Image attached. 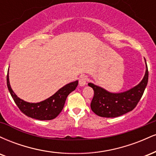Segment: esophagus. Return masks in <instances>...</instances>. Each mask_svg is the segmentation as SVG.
Segmentation results:
<instances>
[{"instance_id":"1","label":"esophagus","mask_w":156,"mask_h":156,"mask_svg":"<svg viewBox=\"0 0 156 156\" xmlns=\"http://www.w3.org/2000/svg\"><path fill=\"white\" fill-rule=\"evenodd\" d=\"M87 81H88V78H87V76H83L80 77L79 79V84L80 87H83V86H85L86 84H87Z\"/></svg>"}]
</instances>
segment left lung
I'll list each match as a JSON object with an SVG mask.
<instances>
[{"label":"left lung","instance_id":"obj_1","mask_svg":"<svg viewBox=\"0 0 156 156\" xmlns=\"http://www.w3.org/2000/svg\"><path fill=\"white\" fill-rule=\"evenodd\" d=\"M147 82L148 68L146 63V72L143 79L138 85L126 92L112 93L98 86L89 83V87H92L94 90L91 109L94 114L102 117H117L123 115L136 106L143 95Z\"/></svg>","mask_w":156,"mask_h":156}]
</instances>
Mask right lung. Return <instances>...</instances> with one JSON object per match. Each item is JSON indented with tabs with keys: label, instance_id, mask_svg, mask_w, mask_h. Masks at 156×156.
Returning a JSON list of instances; mask_svg holds the SVG:
<instances>
[{
	"label": "right lung",
	"instance_id": "right-lung-1",
	"mask_svg": "<svg viewBox=\"0 0 156 156\" xmlns=\"http://www.w3.org/2000/svg\"><path fill=\"white\" fill-rule=\"evenodd\" d=\"M6 82L11 95L20 110L28 117L39 120H51L56 117L63 109L68 94L74 91L78 84V80L71 82L61 88L45 101L32 103L24 101L15 94L11 88L9 71L7 73Z\"/></svg>",
	"mask_w": 156,
	"mask_h": 156
}]
</instances>
